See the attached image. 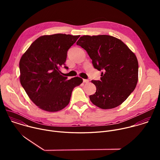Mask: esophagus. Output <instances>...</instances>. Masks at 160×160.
<instances>
[{"label": "esophagus", "mask_w": 160, "mask_h": 160, "mask_svg": "<svg viewBox=\"0 0 160 160\" xmlns=\"http://www.w3.org/2000/svg\"><path fill=\"white\" fill-rule=\"evenodd\" d=\"M83 82L84 83H88V82H89V80H87V79H83Z\"/></svg>", "instance_id": "esophagus-1"}]
</instances>
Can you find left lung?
Returning a JSON list of instances; mask_svg holds the SVG:
<instances>
[{
  "label": "left lung",
  "mask_w": 160,
  "mask_h": 160,
  "mask_svg": "<svg viewBox=\"0 0 160 160\" xmlns=\"http://www.w3.org/2000/svg\"><path fill=\"white\" fill-rule=\"evenodd\" d=\"M77 44L84 49L94 68L102 71L101 80H92L96 92L89 98L104 109L116 108L134 90L138 82V61L120 40L109 35H84Z\"/></svg>",
  "instance_id": "left-lung-1"
}]
</instances>
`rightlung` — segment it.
<instances>
[{
	"label": "right lung",
	"instance_id": "obj_1",
	"mask_svg": "<svg viewBox=\"0 0 160 160\" xmlns=\"http://www.w3.org/2000/svg\"><path fill=\"white\" fill-rule=\"evenodd\" d=\"M80 37L58 33L35 40L19 61L20 82L30 99L39 108L58 111L70 102L73 88L83 80H67L59 68L66 66L67 52Z\"/></svg>",
	"mask_w": 160,
	"mask_h": 160
}]
</instances>
